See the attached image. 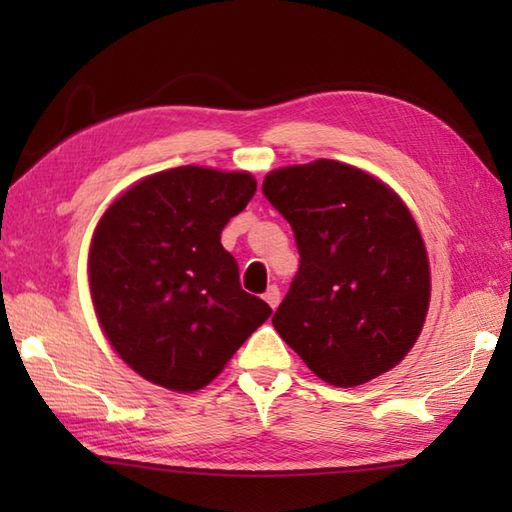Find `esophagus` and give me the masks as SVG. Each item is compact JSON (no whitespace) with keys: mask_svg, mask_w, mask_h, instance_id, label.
<instances>
[{"mask_svg":"<svg viewBox=\"0 0 512 512\" xmlns=\"http://www.w3.org/2000/svg\"><path fill=\"white\" fill-rule=\"evenodd\" d=\"M264 299H266V303L270 308H277L279 306V301H281V292H279V288L277 286H268V290L264 292Z\"/></svg>","mask_w":512,"mask_h":512,"instance_id":"1","label":"esophagus"}]
</instances>
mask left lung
<instances>
[{"mask_svg":"<svg viewBox=\"0 0 512 512\" xmlns=\"http://www.w3.org/2000/svg\"><path fill=\"white\" fill-rule=\"evenodd\" d=\"M266 200L286 217L299 270L273 317L325 383L363 385L398 365L427 317V250L407 206L369 173L317 160L268 173Z\"/></svg>","mask_w":512,"mask_h":512,"instance_id":"obj_1","label":"left lung"}]
</instances>
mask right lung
<instances>
[{
  "mask_svg": "<svg viewBox=\"0 0 512 512\" xmlns=\"http://www.w3.org/2000/svg\"><path fill=\"white\" fill-rule=\"evenodd\" d=\"M257 191L250 173L160 171L101 217L90 248L96 317L123 361L173 391L209 385L273 310L239 286L222 228Z\"/></svg>",
  "mask_w": 512,
  "mask_h": 512,
  "instance_id": "1",
  "label": "right lung"
}]
</instances>
